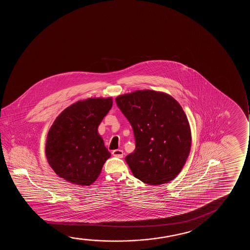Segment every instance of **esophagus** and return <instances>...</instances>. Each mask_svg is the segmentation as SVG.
Returning a JSON list of instances; mask_svg holds the SVG:
<instances>
[{
    "instance_id": "1",
    "label": "esophagus",
    "mask_w": 250,
    "mask_h": 250,
    "mask_svg": "<svg viewBox=\"0 0 250 250\" xmlns=\"http://www.w3.org/2000/svg\"><path fill=\"white\" fill-rule=\"evenodd\" d=\"M112 154H113V156H115V157L118 158H122L124 155L123 150H120V149H115V150H113L112 152Z\"/></svg>"
}]
</instances>
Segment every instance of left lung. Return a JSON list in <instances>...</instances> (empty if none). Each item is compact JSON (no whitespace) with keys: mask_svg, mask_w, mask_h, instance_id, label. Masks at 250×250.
<instances>
[{"mask_svg":"<svg viewBox=\"0 0 250 250\" xmlns=\"http://www.w3.org/2000/svg\"><path fill=\"white\" fill-rule=\"evenodd\" d=\"M115 101L133 129L136 148L125 161L135 178L150 185L174 179L191 147L189 124L180 104L150 89L125 94Z\"/></svg>","mask_w":250,"mask_h":250,"instance_id":"1","label":"left lung"}]
</instances>
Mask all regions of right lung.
Wrapping results in <instances>:
<instances>
[{"label":"right lung","mask_w":250,"mask_h":250,"mask_svg":"<svg viewBox=\"0 0 250 250\" xmlns=\"http://www.w3.org/2000/svg\"><path fill=\"white\" fill-rule=\"evenodd\" d=\"M113 99L89 98L66 107L48 130L45 153L55 173L75 185L89 186L111 156L97 129Z\"/></svg>","instance_id":"1"}]
</instances>
